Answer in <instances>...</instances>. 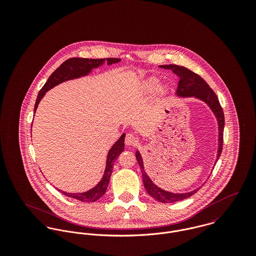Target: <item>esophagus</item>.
I'll return each instance as SVG.
<instances>
[{
  "label": "esophagus",
  "instance_id": "34e87169",
  "mask_svg": "<svg viewBox=\"0 0 256 256\" xmlns=\"http://www.w3.org/2000/svg\"><path fill=\"white\" fill-rule=\"evenodd\" d=\"M138 138L135 136V135H133V134H127L126 135V138H125V143L127 144V145H129V146H136L137 144H138Z\"/></svg>",
  "mask_w": 256,
  "mask_h": 256
}]
</instances>
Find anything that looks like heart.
<instances>
[{"instance_id": "1", "label": "heart", "mask_w": 256, "mask_h": 256, "mask_svg": "<svg viewBox=\"0 0 256 256\" xmlns=\"http://www.w3.org/2000/svg\"><path fill=\"white\" fill-rule=\"evenodd\" d=\"M158 86H160V80L158 78H150L148 82H145V84L143 86V90L146 92V94H150L154 90H156Z\"/></svg>"}]
</instances>
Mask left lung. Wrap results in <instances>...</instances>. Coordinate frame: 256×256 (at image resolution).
Masks as SVG:
<instances>
[{
  "label": "left lung",
  "mask_w": 256,
  "mask_h": 256,
  "mask_svg": "<svg viewBox=\"0 0 256 256\" xmlns=\"http://www.w3.org/2000/svg\"><path fill=\"white\" fill-rule=\"evenodd\" d=\"M160 68L172 70L174 73L176 74L180 78L178 84V92L176 94L180 96H196L202 100H204L208 106L213 110V112L216 114V117L218 118L219 123V150H218V156L219 158L222 150V142H224V111L220 104L218 96L214 92V90L210 88V86L198 74L191 71L190 69L178 66V65H164L160 66ZM136 158L138 160V164L140 166V168L142 170V176L143 182L146 188V192L154 198L156 201L162 202V203H174L178 202L183 199H186L193 194H195L198 189H195L191 192L182 193V194H176V193H170L164 190H162L158 186H156L152 180L146 176L143 166V160L141 158V154L139 152H136Z\"/></svg>",
  "instance_id": "left-lung-1"
}]
</instances>
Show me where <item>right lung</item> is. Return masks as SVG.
I'll return each instance as SVG.
<instances>
[{
    "mask_svg": "<svg viewBox=\"0 0 256 256\" xmlns=\"http://www.w3.org/2000/svg\"><path fill=\"white\" fill-rule=\"evenodd\" d=\"M108 64H114L120 61L118 58H106ZM104 62V59H88V58H70L66 60L64 63L60 65L45 82V84L42 86V88L39 90L37 96L36 106H34V112L36 111L37 106L41 98L44 96L45 92L52 88L53 86H57L58 84L71 80L80 78L82 76H86L90 72L92 68H96L100 66V64H102ZM124 139L125 134H123L119 140L113 145L110 148V152L108 154V160H106V168L102 180L96 187L92 189L84 192V193H67L64 191L59 190L64 195L71 197L74 199H76L82 202H94L98 199H100L106 191L108 182H110V176L112 174L113 164L115 160H117V156L123 152L124 150Z\"/></svg>",
    "mask_w": 256,
    "mask_h": 256,
    "instance_id": "right-lung-1",
    "label": "right lung"
}]
</instances>
